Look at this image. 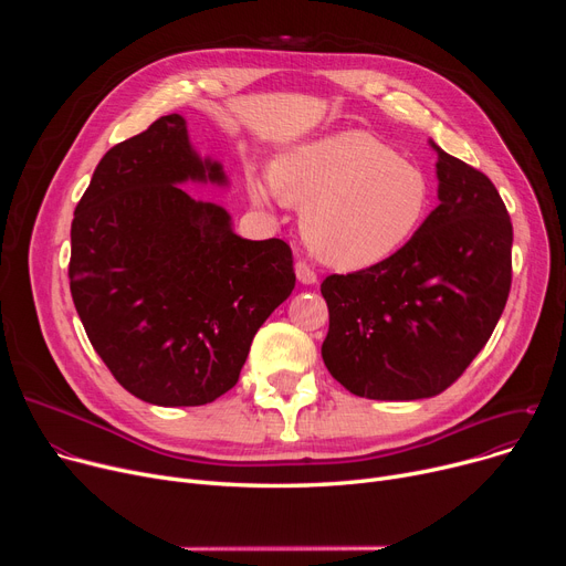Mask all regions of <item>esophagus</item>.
<instances>
[{
    "mask_svg": "<svg viewBox=\"0 0 566 566\" xmlns=\"http://www.w3.org/2000/svg\"><path fill=\"white\" fill-rule=\"evenodd\" d=\"M295 275H298V280H301L303 284H314V282H316L314 268H312L307 261H298V263H295Z\"/></svg>",
    "mask_w": 566,
    "mask_h": 566,
    "instance_id": "esophagus-1",
    "label": "esophagus"
}]
</instances>
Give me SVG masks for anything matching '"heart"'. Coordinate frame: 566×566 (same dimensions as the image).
<instances>
[{
  "label": "heart",
  "instance_id": "obj_1",
  "mask_svg": "<svg viewBox=\"0 0 566 566\" xmlns=\"http://www.w3.org/2000/svg\"><path fill=\"white\" fill-rule=\"evenodd\" d=\"M259 203L282 197L301 206L310 252L342 271L390 259L424 224L427 171L365 130L325 135L286 151L271 171L248 176Z\"/></svg>",
  "mask_w": 566,
  "mask_h": 566
}]
</instances>
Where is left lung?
I'll return each mask as SVG.
<instances>
[{"mask_svg": "<svg viewBox=\"0 0 566 566\" xmlns=\"http://www.w3.org/2000/svg\"><path fill=\"white\" fill-rule=\"evenodd\" d=\"M438 154V199L390 259L328 275L323 363L344 388L380 401L436 397L468 369L507 305L512 220L489 176Z\"/></svg>", "mask_w": 566, "mask_h": 566, "instance_id": "8db88e82", "label": "left lung"}]
</instances>
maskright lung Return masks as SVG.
I'll list each match as a JSON object with an SVG mask.
<instances>
[{"label": "right lung", "mask_w": 566, "mask_h": 566, "mask_svg": "<svg viewBox=\"0 0 566 566\" xmlns=\"http://www.w3.org/2000/svg\"><path fill=\"white\" fill-rule=\"evenodd\" d=\"M227 186L199 158L181 114L112 146L71 224V293L88 342L118 385L154 406L229 392L250 344L295 286L280 238L233 233L222 206L181 184Z\"/></svg>", "instance_id": "add662e5"}]
</instances>
